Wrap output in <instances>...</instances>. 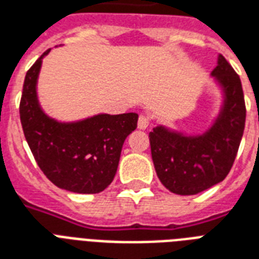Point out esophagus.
I'll use <instances>...</instances> for the list:
<instances>
[{"mask_svg":"<svg viewBox=\"0 0 259 259\" xmlns=\"http://www.w3.org/2000/svg\"><path fill=\"white\" fill-rule=\"evenodd\" d=\"M148 126H149V119H148V116H145V115L138 116V123H137L138 129L145 130Z\"/></svg>","mask_w":259,"mask_h":259,"instance_id":"1","label":"esophagus"}]
</instances>
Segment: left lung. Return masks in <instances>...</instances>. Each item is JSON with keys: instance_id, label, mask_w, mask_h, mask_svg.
<instances>
[{"instance_id": "obj_1", "label": "left lung", "mask_w": 259, "mask_h": 259, "mask_svg": "<svg viewBox=\"0 0 259 259\" xmlns=\"http://www.w3.org/2000/svg\"><path fill=\"white\" fill-rule=\"evenodd\" d=\"M210 77L222 102L208 129L190 134L156 125L149 133L156 174L175 194H198L223 182L239 149L246 121L240 78L220 54Z\"/></svg>"}]
</instances>
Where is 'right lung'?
I'll return each mask as SVG.
<instances>
[{"mask_svg": "<svg viewBox=\"0 0 259 259\" xmlns=\"http://www.w3.org/2000/svg\"><path fill=\"white\" fill-rule=\"evenodd\" d=\"M47 50L25 74L20 121L37 165L55 186L78 194L103 191L112 182L126 137L138 114H96L78 121H58L43 110L37 80Z\"/></svg>", "mask_w": 259, "mask_h": 259, "instance_id": "1", "label": "right lung"}]
</instances>
